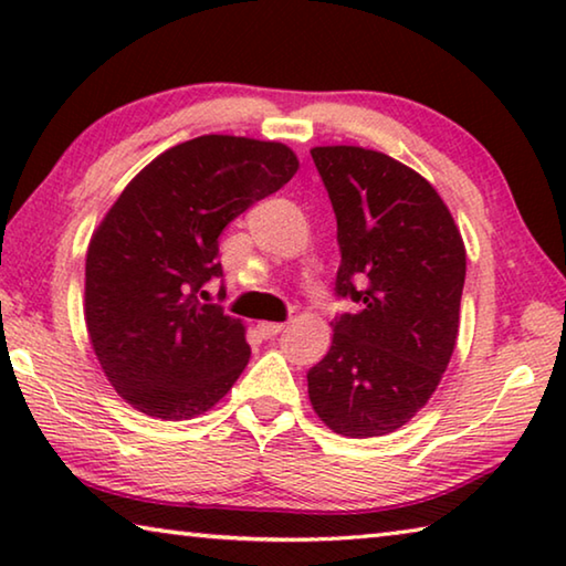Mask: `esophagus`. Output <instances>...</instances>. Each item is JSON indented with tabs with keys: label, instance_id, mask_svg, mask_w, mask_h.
I'll use <instances>...</instances> for the list:
<instances>
[{
	"label": "esophagus",
	"instance_id": "obj_1",
	"mask_svg": "<svg viewBox=\"0 0 566 566\" xmlns=\"http://www.w3.org/2000/svg\"><path fill=\"white\" fill-rule=\"evenodd\" d=\"M256 329H260L262 337L270 339V337H276V334L284 329V324L282 322H260L256 324Z\"/></svg>",
	"mask_w": 566,
	"mask_h": 566
}]
</instances>
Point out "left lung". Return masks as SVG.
Segmentation results:
<instances>
[{
  "label": "left lung",
  "instance_id": "obj_1",
  "mask_svg": "<svg viewBox=\"0 0 566 566\" xmlns=\"http://www.w3.org/2000/svg\"><path fill=\"white\" fill-rule=\"evenodd\" d=\"M337 217L334 294L359 304L332 322V347L306 371L310 399L337 434L399 429L432 397L452 359L467 252L424 177L375 149L314 147Z\"/></svg>",
  "mask_w": 566,
  "mask_h": 566
}]
</instances>
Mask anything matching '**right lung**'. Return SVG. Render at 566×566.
<instances>
[{
    "mask_svg": "<svg viewBox=\"0 0 566 566\" xmlns=\"http://www.w3.org/2000/svg\"><path fill=\"white\" fill-rule=\"evenodd\" d=\"M300 169L280 142L205 134L134 177L94 232L84 317L122 399L157 419L212 409L249 361L244 327L205 286L222 276L219 234Z\"/></svg>",
    "mask_w": 566,
    "mask_h": 566,
    "instance_id": "obj_1",
    "label": "right lung"
}]
</instances>
